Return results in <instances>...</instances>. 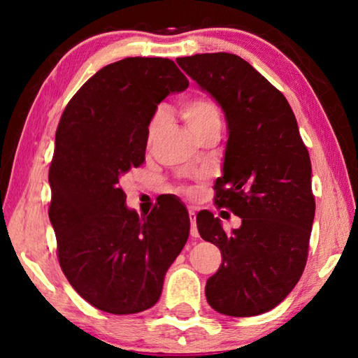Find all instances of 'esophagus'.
Returning a JSON list of instances; mask_svg holds the SVG:
<instances>
[{
  "label": "esophagus",
  "mask_w": 358,
  "mask_h": 358,
  "mask_svg": "<svg viewBox=\"0 0 358 358\" xmlns=\"http://www.w3.org/2000/svg\"><path fill=\"white\" fill-rule=\"evenodd\" d=\"M189 221H191V237H199L197 222H196V211L189 210Z\"/></svg>",
  "instance_id": "34e87169"
}]
</instances>
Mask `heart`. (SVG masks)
Instances as JSON below:
<instances>
[{"label": "heart", "instance_id": "heart-1", "mask_svg": "<svg viewBox=\"0 0 358 358\" xmlns=\"http://www.w3.org/2000/svg\"><path fill=\"white\" fill-rule=\"evenodd\" d=\"M180 113L181 118L185 120L186 126L191 129L194 136H199L203 129H207L211 124L220 123V108L215 104V101L205 98V96H194V98L181 102ZM159 126L161 113H156L148 126V143H151V141L156 137V132L159 129ZM187 194H192V191H187Z\"/></svg>", "mask_w": 358, "mask_h": 358}]
</instances>
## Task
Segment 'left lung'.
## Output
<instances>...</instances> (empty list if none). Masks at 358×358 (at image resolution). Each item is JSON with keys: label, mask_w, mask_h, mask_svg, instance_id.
I'll return each mask as SVG.
<instances>
[{"label": "left lung", "mask_w": 358, "mask_h": 358, "mask_svg": "<svg viewBox=\"0 0 358 358\" xmlns=\"http://www.w3.org/2000/svg\"><path fill=\"white\" fill-rule=\"evenodd\" d=\"M177 63L226 117L216 205L241 217L227 234L211 211L197 215L201 237L222 256L205 295L226 316H257L286 299L306 265L316 211L310 155L287 99L243 58L197 53Z\"/></svg>", "instance_id": "8db88e82"}]
</instances>
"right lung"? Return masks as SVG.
Here are the masks:
<instances>
[{
    "mask_svg": "<svg viewBox=\"0 0 358 358\" xmlns=\"http://www.w3.org/2000/svg\"><path fill=\"white\" fill-rule=\"evenodd\" d=\"M187 85L172 59L124 58L88 78L59 120L48 217L63 273L101 311L134 314L153 306L189 237L183 203L167 199L138 217L120 186L145 161L159 102Z\"/></svg>",
    "mask_w": 358,
    "mask_h": 358,
    "instance_id": "right-lung-1",
    "label": "right lung"
}]
</instances>
